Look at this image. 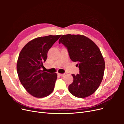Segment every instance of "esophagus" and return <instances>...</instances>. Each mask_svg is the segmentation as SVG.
Masks as SVG:
<instances>
[{
	"label": "esophagus",
	"instance_id": "obj_1",
	"mask_svg": "<svg viewBox=\"0 0 124 124\" xmlns=\"http://www.w3.org/2000/svg\"><path fill=\"white\" fill-rule=\"evenodd\" d=\"M66 74L65 73H63V74H62V73H58V76H61V77H63L65 76Z\"/></svg>",
	"mask_w": 124,
	"mask_h": 124
}]
</instances>
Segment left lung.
<instances>
[{
  "mask_svg": "<svg viewBox=\"0 0 124 124\" xmlns=\"http://www.w3.org/2000/svg\"><path fill=\"white\" fill-rule=\"evenodd\" d=\"M67 47L71 61L77 62L79 73L72 74L73 81L69 85L70 93L78 98L94 93L102 81L105 68L103 56L98 46L84 35H62L59 40Z\"/></svg>",
  "mask_w": 124,
  "mask_h": 124,
  "instance_id": "obj_1",
  "label": "left lung"
}]
</instances>
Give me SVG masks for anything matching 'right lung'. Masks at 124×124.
Returning a JSON list of instances; mask_svg holds the SVG:
<instances>
[{"instance_id":"add662e5","label":"right lung","mask_w":124,"mask_h":124,"mask_svg":"<svg viewBox=\"0 0 124 124\" xmlns=\"http://www.w3.org/2000/svg\"><path fill=\"white\" fill-rule=\"evenodd\" d=\"M61 35L38 37L30 41L20 52L16 64L19 80L29 94L46 97L53 92L57 74L41 69L47 52Z\"/></svg>"}]
</instances>
